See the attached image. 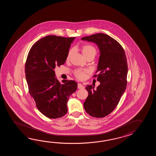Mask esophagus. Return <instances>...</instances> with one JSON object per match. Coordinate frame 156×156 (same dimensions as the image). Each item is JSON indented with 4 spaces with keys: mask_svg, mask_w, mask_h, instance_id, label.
Instances as JSON below:
<instances>
[{
    "mask_svg": "<svg viewBox=\"0 0 156 156\" xmlns=\"http://www.w3.org/2000/svg\"><path fill=\"white\" fill-rule=\"evenodd\" d=\"M77 87H78V89H83V88H84V86H83L81 83H78Z\"/></svg>",
    "mask_w": 156,
    "mask_h": 156,
    "instance_id": "34e87169",
    "label": "esophagus"
}]
</instances>
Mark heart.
<instances>
[{
  "label": "heart",
  "mask_w": 156,
  "mask_h": 156,
  "mask_svg": "<svg viewBox=\"0 0 156 156\" xmlns=\"http://www.w3.org/2000/svg\"><path fill=\"white\" fill-rule=\"evenodd\" d=\"M81 51L83 55L86 57V58L89 57H94L96 56L97 53L96 49L91 44H85L81 47ZM73 53V49L69 50L66 57V61H69ZM89 71L87 70H76L74 71V74L77 79L80 80L84 79L86 77V73Z\"/></svg>",
  "instance_id": "b5f03b06"
}]
</instances>
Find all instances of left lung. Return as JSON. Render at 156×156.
<instances>
[{
	"label": "left lung",
	"instance_id": "1",
	"mask_svg": "<svg viewBox=\"0 0 156 156\" xmlns=\"http://www.w3.org/2000/svg\"><path fill=\"white\" fill-rule=\"evenodd\" d=\"M81 40L96 43L100 51L96 73L100 85L94 89L87 85L89 95L83 103L86 113L95 118L109 115L116 108L126 89L128 64L124 50L116 40L104 33L83 37Z\"/></svg>",
	"mask_w": 156,
	"mask_h": 156
}]
</instances>
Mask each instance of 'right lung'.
<instances>
[{"label": "right lung", "mask_w": 156, "mask_h": 156, "mask_svg": "<svg viewBox=\"0 0 156 156\" xmlns=\"http://www.w3.org/2000/svg\"><path fill=\"white\" fill-rule=\"evenodd\" d=\"M75 37L48 36L38 41L30 49L25 65V73L30 95L37 109L51 119L64 116L67 101L77 88L73 80L55 77L54 69L63 65Z\"/></svg>", "instance_id": "1"}]
</instances>
